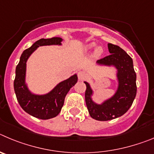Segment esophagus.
Here are the masks:
<instances>
[{
	"label": "esophagus",
	"instance_id": "1",
	"mask_svg": "<svg viewBox=\"0 0 154 154\" xmlns=\"http://www.w3.org/2000/svg\"><path fill=\"white\" fill-rule=\"evenodd\" d=\"M77 77H78L79 80H83L84 78H85L86 75H85V74H84V72L79 71L78 73H77Z\"/></svg>",
	"mask_w": 154,
	"mask_h": 154
}]
</instances>
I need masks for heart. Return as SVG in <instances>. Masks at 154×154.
Instances as JSON below:
<instances>
[{
	"label": "heart",
	"mask_w": 154,
	"mask_h": 154,
	"mask_svg": "<svg viewBox=\"0 0 154 154\" xmlns=\"http://www.w3.org/2000/svg\"><path fill=\"white\" fill-rule=\"evenodd\" d=\"M94 46H95V44H94V43H89V44H87L84 47V50L85 51H88L91 49H92ZM102 54H103V48H101V47H97V48L95 49V51H94V57L96 58L99 57Z\"/></svg>",
	"instance_id": "heart-1"
}]
</instances>
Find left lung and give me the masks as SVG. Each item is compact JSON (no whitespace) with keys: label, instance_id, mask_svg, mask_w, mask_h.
Listing matches in <instances>:
<instances>
[{"label":"left lung","instance_id":"1","mask_svg":"<svg viewBox=\"0 0 154 154\" xmlns=\"http://www.w3.org/2000/svg\"><path fill=\"white\" fill-rule=\"evenodd\" d=\"M110 54L98 60L100 65L114 66L117 70L118 87L113 97L101 104L94 103L92 100L93 90L87 82L85 91L86 105L92 118L100 121L113 120L124 115L132 105L137 94V75L131 57L119 46L108 44Z\"/></svg>","mask_w":154,"mask_h":154}]
</instances>
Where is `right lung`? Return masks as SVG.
Segmentation results:
<instances>
[{
    "instance_id": "add662e5",
    "label": "right lung",
    "mask_w": 154,
    "mask_h": 154,
    "mask_svg": "<svg viewBox=\"0 0 154 154\" xmlns=\"http://www.w3.org/2000/svg\"><path fill=\"white\" fill-rule=\"evenodd\" d=\"M62 38L52 37L40 39L22 53L19 63L17 65L14 88L19 104L27 113L41 120H48L57 116L64 103L65 97L73 86L77 82V74L61 81L49 93L44 95L32 94L25 83L27 60L31 54L40 46L61 45Z\"/></svg>"
}]
</instances>
